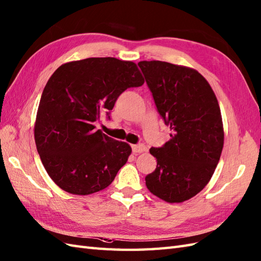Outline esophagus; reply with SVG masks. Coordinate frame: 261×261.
Masks as SVG:
<instances>
[{
    "label": "esophagus",
    "mask_w": 261,
    "mask_h": 261,
    "mask_svg": "<svg viewBox=\"0 0 261 261\" xmlns=\"http://www.w3.org/2000/svg\"><path fill=\"white\" fill-rule=\"evenodd\" d=\"M145 150H147V147H145L144 144H133L132 145V151L135 153H141Z\"/></svg>",
    "instance_id": "34e87169"
}]
</instances>
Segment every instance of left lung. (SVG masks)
Listing matches in <instances>:
<instances>
[{
  "label": "left lung",
  "instance_id": "obj_1",
  "mask_svg": "<svg viewBox=\"0 0 261 261\" xmlns=\"http://www.w3.org/2000/svg\"><path fill=\"white\" fill-rule=\"evenodd\" d=\"M171 139L151 148L156 168L145 177L154 196L184 202L207 186L223 147L220 108L208 81L198 71L162 61L138 63Z\"/></svg>",
  "mask_w": 261,
  "mask_h": 261
}]
</instances>
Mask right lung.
Instances as JSON below:
<instances>
[{
	"mask_svg": "<svg viewBox=\"0 0 261 261\" xmlns=\"http://www.w3.org/2000/svg\"><path fill=\"white\" fill-rule=\"evenodd\" d=\"M136 63L89 58L62 64L42 92L34 125L35 144L47 174L62 190L87 196L103 190L131 153L125 142L95 130L119 95L141 87Z\"/></svg>",
	"mask_w": 261,
	"mask_h": 261,
	"instance_id": "right-lung-1",
	"label": "right lung"
}]
</instances>
